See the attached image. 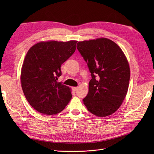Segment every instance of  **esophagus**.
<instances>
[{
  "label": "esophagus",
  "mask_w": 154,
  "mask_h": 154,
  "mask_svg": "<svg viewBox=\"0 0 154 154\" xmlns=\"http://www.w3.org/2000/svg\"><path fill=\"white\" fill-rule=\"evenodd\" d=\"M72 90L74 91H76L78 90V87H72Z\"/></svg>",
  "instance_id": "obj_1"
}]
</instances>
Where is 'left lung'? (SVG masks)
<instances>
[{
	"mask_svg": "<svg viewBox=\"0 0 154 154\" xmlns=\"http://www.w3.org/2000/svg\"><path fill=\"white\" fill-rule=\"evenodd\" d=\"M77 48L92 77L84 105L96 116H110L122 105L128 91L131 72L125 54L107 38L79 42Z\"/></svg>",
	"mask_w": 154,
	"mask_h": 154,
	"instance_id": "obj_1",
	"label": "left lung"
}]
</instances>
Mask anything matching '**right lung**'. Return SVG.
Here are the masks:
<instances>
[{"label": "right lung", "instance_id": "obj_1", "mask_svg": "<svg viewBox=\"0 0 154 154\" xmlns=\"http://www.w3.org/2000/svg\"><path fill=\"white\" fill-rule=\"evenodd\" d=\"M77 42H40L27 52L21 70V85L27 100L38 112L57 114L70 100V88L57 80L62 75L61 65L74 53Z\"/></svg>", "mask_w": 154, "mask_h": 154}]
</instances>
